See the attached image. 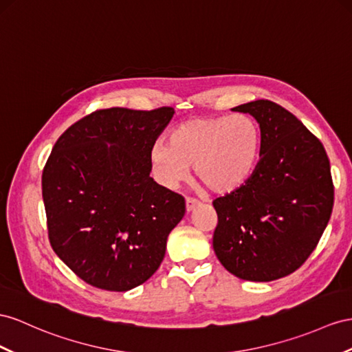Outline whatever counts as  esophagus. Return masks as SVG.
<instances>
[{"mask_svg": "<svg viewBox=\"0 0 352 352\" xmlns=\"http://www.w3.org/2000/svg\"><path fill=\"white\" fill-rule=\"evenodd\" d=\"M197 205H199V202H197L196 199H193V197H187V199H186V210L188 212L193 211Z\"/></svg>", "mask_w": 352, "mask_h": 352, "instance_id": "1", "label": "esophagus"}]
</instances>
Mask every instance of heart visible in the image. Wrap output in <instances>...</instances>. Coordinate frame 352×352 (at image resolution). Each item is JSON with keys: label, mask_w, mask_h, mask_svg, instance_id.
I'll list each match as a JSON object with an SVG mask.
<instances>
[{"label": "heart", "mask_w": 352, "mask_h": 352, "mask_svg": "<svg viewBox=\"0 0 352 352\" xmlns=\"http://www.w3.org/2000/svg\"><path fill=\"white\" fill-rule=\"evenodd\" d=\"M260 147L262 131L248 114L193 117L170 131L169 144L159 141L150 148V164L165 186L184 182L195 168L205 188L224 195L248 182Z\"/></svg>", "instance_id": "heart-1"}]
</instances>
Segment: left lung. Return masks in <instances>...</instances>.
Listing matches in <instances>:
<instances>
[{"mask_svg":"<svg viewBox=\"0 0 352 352\" xmlns=\"http://www.w3.org/2000/svg\"><path fill=\"white\" fill-rule=\"evenodd\" d=\"M232 110L258 122L262 147L248 182L212 202L219 217L212 247L235 276L274 281L299 269L327 228L335 202L330 160L281 105L258 99Z\"/></svg>","mask_w":352,"mask_h":352,"instance_id":"obj_1","label":"left lung"}]
</instances>
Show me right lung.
Masks as SVG:
<instances>
[{"mask_svg":"<svg viewBox=\"0 0 352 352\" xmlns=\"http://www.w3.org/2000/svg\"><path fill=\"white\" fill-rule=\"evenodd\" d=\"M173 116L170 107L96 110L53 146L41 177L49 241L85 283L128 292L164 260L186 202L150 177V148Z\"/></svg>","mask_w":352,"mask_h":352,"instance_id":"add662e5","label":"right lung"}]
</instances>
